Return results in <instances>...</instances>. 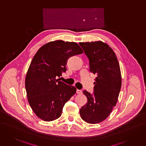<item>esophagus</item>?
Returning <instances> with one entry per match:
<instances>
[{"mask_svg":"<svg viewBox=\"0 0 146 146\" xmlns=\"http://www.w3.org/2000/svg\"><path fill=\"white\" fill-rule=\"evenodd\" d=\"M76 93L78 94H81L82 93V91L80 90H76Z\"/></svg>","mask_w":146,"mask_h":146,"instance_id":"1","label":"esophagus"}]
</instances>
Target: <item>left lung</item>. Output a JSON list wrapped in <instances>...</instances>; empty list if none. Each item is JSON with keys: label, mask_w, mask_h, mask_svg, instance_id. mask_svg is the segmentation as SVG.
Here are the masks:
<instances>
[{"label": "left lung", "mask_w": 146, "mask_h": 146, "mask_svg": "<svg viewBox=\"0 0 146 146\" xmlns=\"http://www.w3.org/2000/svg\"><path fill=\"white\" fill-rule=\"evenodd\" d=\"M79 44L89 59L90 72L98 75L94 82V94L83 91L88 102L80 108V115L87 123H99L110 115L117 104L121 86L119 63L106 43L98 41Z\"/></svg>", "instance_id": "obj_1"}]
</instances>
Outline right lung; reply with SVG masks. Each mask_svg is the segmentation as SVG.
<instances>
[{
  "label": "right lung",
  "mask_w": 146,
  "mask_h": 146,
  "mask_svg": "<svg viewBox=\"0 0 146 146\" xmlns=\"http://www.w3.org/2000/svg\"><path fill=\"white\" fill-rule=\"evenodd\" d=\"M82 53L76 42L62 40L48 42L36 53L26 74L25 88L31 108L40 119H57L65 104L76 93V88L57 78L66 72L70 57Z\"/></svg>",
  "instance_id": "1"
}]
</instances>
